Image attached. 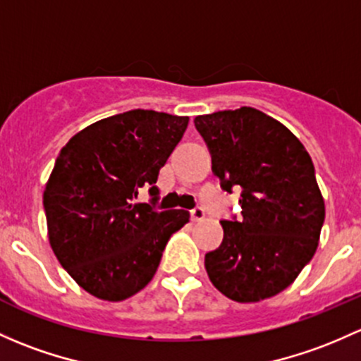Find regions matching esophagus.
I'll return each instance as SVG.
<instances>
[{"mask_svg": "<svg viewBox=\"0 0 361 361\" xmlns=\"http://www.w3.org/2000/svg\"><path fill=\"white\" fill-rule=\"evenodd\" d=\"M204 218H206V212H204L202 207H195V209L192 211L193 221H204Z\"/></svg>", "mask_w": 361, "mask_h": 361, "instance_id": "1", "label": "esophagus"}]
</instances>
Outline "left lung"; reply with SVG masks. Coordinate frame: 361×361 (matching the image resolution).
I'll list each match as a JSON object with an SVG mask.
<instances>
[{
  "label": "left lung",
  "mask_w": 361,
  "mask_h": 361,
  "mask_svg": "<svg viewBox=\"0 0 361 361\" xmlns=\"http://www.w3.org/2000/svg\"><path fill=\"white\" fill-rule=\"evenodd\" d=\"M221 188H242L240 221H221L223 242L206 254L212 286L257 302L290 286L318 247L325 202L305 145L252 107L193 119Z\"/></svg>",
  "instance_id": "8db88e82"
}]
</instances>
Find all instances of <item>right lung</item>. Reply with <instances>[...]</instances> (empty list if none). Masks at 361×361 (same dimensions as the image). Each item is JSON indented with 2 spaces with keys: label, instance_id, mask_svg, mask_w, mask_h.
Segmentation results:
<instances>
[{
  "label": "right lung",
  "instance_id": "1",
  "mask_svg": "<svg viewBox=\"0 0 361 361\" xmlns=\"http://www.w3.org/2000/svg\"><path fill=\"white\" fill-rule=\"evenodd\" d=\"M188 126L187 116L130 111L97 121L62 147L43 192L48 240L79 287L124 301L154 279L171 235L190 214L135 204Z\"/></svg>",
  "mask_w": 361,
  "mask_h": 361
}]
</instances>
